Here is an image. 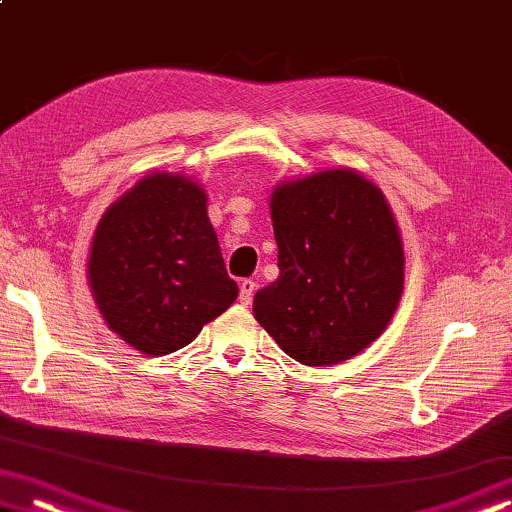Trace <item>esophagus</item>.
<instances>
[{"mask_svg":"<svg viewBox=\"0 0 512 512\" xmlns=\"http://www.w3.org/2000/svg\"><path fill=\"white\" fill-rule=\"evenodd\" d=\"M255 287H257V282H253V280H241V285H239V289H241L239 299H241L243 305H248L250 301H253Z\"/></svg>","mask_w":512,"mask_h":512,"instance_id":"obj_1","label":"esophagus"}]
</instances>
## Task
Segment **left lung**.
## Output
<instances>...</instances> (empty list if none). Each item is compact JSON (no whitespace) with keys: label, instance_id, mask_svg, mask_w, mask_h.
<instances>
[{"label":"left lung","instance_id":"obj_1","mask_svg":"<svg viewBox=\"0 0 512 512\" xmlns=\"http://www.w3.org/2000/svg\"><path fill=\"white\" fill-rule=\"evenodd\" d=\"M276 282L255 319L287 356L335 365L372 345L404 287L402 236L386 197L349 167L278 183L271 195Z\"/></svg>","mask_w":512,"mask_h":512}]
</instances>
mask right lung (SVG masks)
Here are the masks:
<instances>
[{
  "instance_id": "obj_1",
  "label": "right lung",
  "mask_w": 512,
  "mask_h": 512,
  "mask_svg": "<svg viewBox=\"0 0 512 512\" xmlns=\"http://www.w3.org/2000/svg\"><path fill=\"white\" fill-rule=\"evenodd\" d=\"M87 278L105 324L149 356L186 347L234 303L207 193L154 172L110 204L91 239Z\"/></svg>"
}]
</instances>
